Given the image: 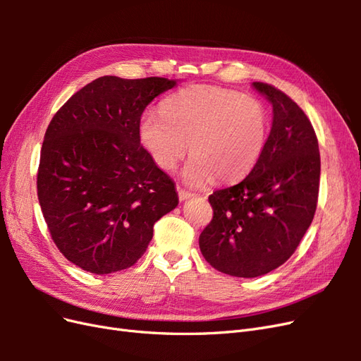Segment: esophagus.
<instances>
[{
    "label": "esophagus",
    "mask_w": 361,
    "mask_h": 361,
    "mask_svg": "<svg viewBox=\"0 0 361 361\" xmlns=\"http://www.w3.org/2000/svg\"><path fill=\"white\" fill-rule=\"evenodd\" d=\"M178 195H179V200L183 202V200H188V199L194 197V192H190V191H187V190L178 188Z\"/></svg>",
    "instance_id": "obj_1"
}]
</instances>
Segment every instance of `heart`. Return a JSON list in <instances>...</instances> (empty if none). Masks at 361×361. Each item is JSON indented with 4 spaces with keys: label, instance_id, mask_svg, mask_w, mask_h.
<instances>
[{
    "label": "heart",
    "instance_id": "obj_1",
    "mask_svg": "<svg viewBox=\"0 0 361 361\" xmlns=\"http://www.w3.org/2000/svg\"><path fill=\"white\" fill-rule=\"evenodd\" d=\"M269 130V113L257 97L202 84L173 93L162 113L147 110L138 123L141 145L161 170H173L191 147L182 178L192 187L214 176L245 178L264 155Z\"/></svg>",
    "mask_w": 361,
    "mask_h": 361
}]
</instances>
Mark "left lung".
Segmentation results:
<instances>
[{
	"label": "left lung",
	"mask_w": 361,
	"mask_h": 361,
	"mask_svg": "<svg viewBox=\"0 0 361 361\" xmlns=\"http://www.w3.org/2000/svg\"><path fill=\"white\" fill-rule=\"evenodd\" d=\"M251 85L272 105L267 147L244 180L209 195L214 216L199 238L207 264L244 279L268 274L293 255L312 224L321 176L307 116L276 87Z\"/></svg>",
	"instance_id": "1"
}]
</instances>
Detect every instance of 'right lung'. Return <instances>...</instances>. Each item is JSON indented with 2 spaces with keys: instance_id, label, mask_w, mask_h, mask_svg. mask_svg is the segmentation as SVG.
I'll return each mask as SVG.
<instances>
[{
  "instance_id": "right-lung-1",
  "label": "right lung",
  "mask_w": 361,
  "mask_h": 361,
  "mask_svg": "<svg viewBox=\"0 0 361 361\" xmlns=\"http://www.w3.org/2000/svg\"><path fill=\"white\" fill-rule=\"evenodd\" d=\"M178 81L101 76L52 117L40 152L37 195L52 241L93 274L133 267L154 224L178 206L174 182L140 145L145 108Z\"/></svg>"
}]
</instances>
